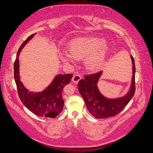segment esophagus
<instances>
[{"label":"esophagus","instance_id":"obj_1","mask_svg":"<svg viewBox=\"0 0 153 153\" xmlns=\"http://www.w3.org/2000/svg\"><path fill=\"white\" fill-rule=\"evenodd\" d=\"M81 79V75L79 74H76L74 75L73 77H72V81H73V82H74V83L77 84V83H78V82H79V81Z\"/></svg>","mask_w":153,"mask_h":153}]
</instances>
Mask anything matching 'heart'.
<instances>
[{
  "label": "heart",
  "mask_w": 153,
  "mask_h": 153,
  "mask_svg": "<svg viewBox=\"0 0 153 153\" xmlns=\"http://www.w3.org/2000/svg\"><path fill=\"white\" fill-rule=\"evenodd\" d=\"M69 51H62L60 57L67 64L74 63L75 59H84L85 67L95 71L103 64L108 53L107 45L103 39L85 37L74 39L68 44Z\"/></svg>",
  "instance_id": "obj_1"
}]
</instances>
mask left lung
<instances>
[{
    "instance_id": "left-lung-1",
    "label": "left lung",
    "mask_w": 153,
    "mask_h": 153,
    "mask_svg": "<svg viewBox=\"0 0 153 153\" xmlns=\"http://www.w3.org/2000/svg\"><path fill=\"white\" fill-rule=\"evenodd\" d=\"M131 56L132 61V76L131 83L129 90L126 95L117 98H107L104 96L97 87V82L102 76V71L93 74L85 76L84 79L80 80L78 88L80 94L85 102L87 108L89 112L96 119H106L115 116L119 114L130 100L135 94V67L134 59Z\"/></svg>"
}]
</instances>
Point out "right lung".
<instances>
[{
	"instance_id": "add662e5",
	"label": "right lung",
	"mask_w": 153,
	"mask_h": 153,
	"mask_svg": "<svg viewBox=\"0 0 153 153\" xmlns=\"http://www.w3.org/2000/svg\"><path fill=\"white\" fill-rule=\"evenodd\" d=\"M33 34L25 41L17 51V58L14 62V79L20 100L27 109L37 116L55 118L62 111L64 102L62 99V90L70 83L72 74H57L51 83L41 92L29 91L24 86L19 79V58L20 52L24 47L33 38Z\"/></svg>"
}]
</instances>
